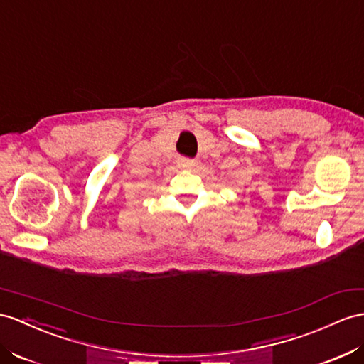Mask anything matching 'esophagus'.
<instances>
[{"label":"esophagus","mask_w":364,"mask_h":364,"mask_svg":"<svg viewBox=\"0 0 364 364\" xmlns=\"http://www.w3.org/2000/svg\"><path fill=\"white\" fill-rule=\"evenodd\" d=\"M194 166H196V162H194L193 159L182 157L179 161V168H182V170H193Z\"/></svg>","instance_id":"esophagus-1"}]
</instances>
